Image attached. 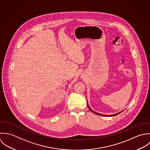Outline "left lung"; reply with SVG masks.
Listing matches in <instances>:
<instances>
[{"label":"left lung","mask_w":150,"mask_h":150,"mask_svg":"<svg viewBox=\"0 0 150 150\" xmlns=\"http://www.w3.org/2000/svg\"><path fill=\"white\" fill-rule=\"evenodd\" d=\"M88 107H89V108L90 109V111L92 112H93V113H94V114H97V115H101V116H104V117H112V116H115V115H118L119 114H120V112H120L119 113H117V114H114V115H103V114H99V113H97V112H94V111H93L91 108H90V107L89 106V105H88Z\"/></svg>","instance_id":"1"}]
</instances>
